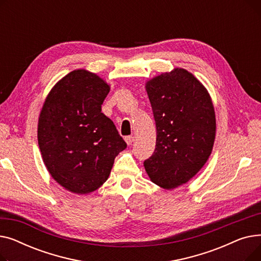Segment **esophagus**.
<instances>
[{
	"label": "esophagus",
	"mask_w": 261,
	"mask_h": 261,
	"mask_svg": "<svg viewBox=\"0 0 261 261\" xmlns=\"http://www.w3.org/2000/svg\"><path fill=\"white\" fill-rule=\"evenodd\" d=\"M125 141H126V143H127L128 145H132V143H133V141H134V138H133L132 135H129V136H126Z\"/></svg>",
	"instance_id": "1"
}]
</instances>
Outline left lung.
I'll return each mask as SVG.
<instances>
[{"label":"left lung","mask_w":261,"mask_h":261,"mask_svg":"<svg viewBox=\"0 0 261 261\" xmlns=\"http://www.w3.org/2000/svg\"><path fill=\"white\" fill-rule=\"evenodd\" d=\"M146 90L156 143L144 166L153 183L172 189L197 174L212 153L216 135L214 106L206 89L183 68L149 80Z\"/></svg>","instance_id":"1"}]
</instances>
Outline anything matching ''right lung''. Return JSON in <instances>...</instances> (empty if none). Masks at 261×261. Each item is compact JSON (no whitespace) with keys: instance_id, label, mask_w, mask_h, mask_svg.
Segmentation results:
<instances>
[{"instance_id":"obj_1","label":"right lung","mask_w":261,"mask_h":261,"mask_svg":"<svg viewBox=\"0 0 261 261\" xmlns=\"http://www.w3.org/2000/svg\"><path fill=\"white\" fill-rule=\"evenodd\" d=\"M109 91L97 75L73 71L51 89L41 110L38 144L43 162L54 180L74 194L99 188L127 148L101 112Z\"/></svg>"}]
</instances>
